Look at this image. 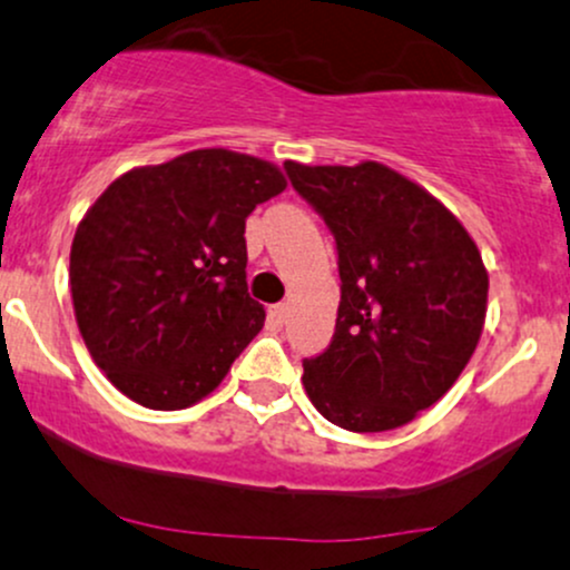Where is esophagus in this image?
<instances>
[{"instance_id": "esophagus-1", "label": "esophagus", "mask_w": 570, "mask_h": 570, "mask_svg": "<svg viewBox=\"0 0 570 570\" xmlns=\"http://www.w3.org/2000/svg\"><path fill=\"white\" fill-rule=\"evenodd\" d=\"M267 320L273 322V325H284V322H286V305L284 303L269 305V308H267Z\"/></svg>"}]
</instances>
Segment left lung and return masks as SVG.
Segmentation results:
<instances>
[{
    "mask_svg": "<svg viewBox=\"0 0 570 570\" xmlns=\"http://www.w3.org/2000/svg\"><path fill=\"white\" fill-rule=\"evenodd\" d=\"M335 237L341 303L303 361L311 404L346 431H391L451 391L487 320L489 275L456 215L387 166L284 164Z\"/></svg>",
    "mask_w": 570,
    "mask_h": 570,
    "instance_id": "1",
    "label": "left lung"
}]
</instances>
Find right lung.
I'll return each instance as SVG.
<instances>
[{
  "label": "right lung",
  "instance_id": "right-lung-1",
  "mask_svg": "<svg viewBox=\"0 0 570 570\" xmlns=\"http://www.w3.org/2000/svg\"><path fill=\"white\" fill-rule=\"evenodd\" d=\"M286 188L278 166L194 149L114 179L70 248L89 355L136 404L185 410L213 393L265 325L245 281V218Z\"/></svg>",
  "mask_w": 570,
  "mask_h": 570
}]
</instances>
